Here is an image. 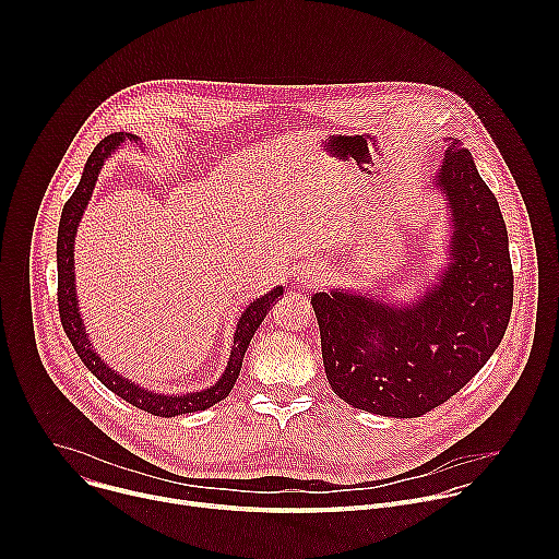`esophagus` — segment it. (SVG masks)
Listing matches in <instances>:
<instances>
[{"instance_id":"1","label":"esophagus","mask_w":559,"mask_h":559,"mask_svg":"<svg viewBox=\"0 0 559 559\" xmlns=\"http://www.w3.org/2000/svg\"><path fill=\"white\" fill-rule=\"evenodd\" d=\"M296 281H298V285H300V287H305V289H307V287L323 285V283H328L330 278H328V274H325V272H321V270H313V267H311V270H300Z\"/></svg>"}]
</instances>
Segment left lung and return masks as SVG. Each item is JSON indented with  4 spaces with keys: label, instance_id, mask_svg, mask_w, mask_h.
I'll use <instances>...</instances> for the list:
<instances>
[{
    "label": "left lung",
    "instance_id": "left-lung-1",
    "mask_svg": "<svg viewBox=\"0 0 559 559\" xmlns=\"http://www.w3.org/2000/svg\"><path fill=\"white\" fill-rule=\"evenodd\" d=\"M429 190L449 210L444 265L414 300L332 289L311 296L334 393L356 409L418 418L455 395L504 338L513 307L509 234L489 186L460 141Z\"/></svg>",
    "mask_w": 559,
    "mask_h": 559
}]
</instances>
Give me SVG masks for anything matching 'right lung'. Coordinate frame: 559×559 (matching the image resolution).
<instances>
[{
  "label": "right lung",
  "mask_w": 559,
  "mask_h": 559,
  "mask_svg": "<svg viewBox=\"0 0 559 559\" xmlns=\"http://www.w3.org/2000/svg\"><path fill=\"white\" fill-rule=\"evenodd\" d=\"M126 141L139 143L136 134H110L99 145L93 150L88 156V162L84 166V175L79 179V186L74 188L72 197L66 201L59 218V231H57V300H59V316H61V325L63 332L68 334L74 352L82 358V362L91 369L102 384H106L112 393L123 397L126 403L134 405L136 409H143L152 416H162V418H175L183 414H194V412H205L221 403L223 397L229 395L238 373H241V365L246 358V352L250 347V341L254 338L259 325L265 321V316L270 313L272 305L283 296V285H276L270 289L265 296L252 300L241 316H238V323L234 330V345L229 349L227 365L218 380L205 389H194L186 393H162L147 386H141L139 382H132L130 378L121 376L115 371L93 347V341L86 332V325L82 321V311H79V296H76V281H74V238L79 223H82V216L88 207V201L93 197V190L97 186L99 173L106 166L108 158L123 145Z\"/></svg>",
  "instance_id": "1"
}]
</instances>
